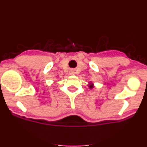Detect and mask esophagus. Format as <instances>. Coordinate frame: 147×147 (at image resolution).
<instances>
[{
    "label": "esophagus",
    "instance_id": "esophagus-1",
    "mask_svg": "<svg viewBox=\"0 0 147 147\" xmlns=\"http://www.w3.org/2000/svg\"><path fill=\"white\" fill-rule=\"evenodd\" d=\"M70 75H75V72H74V70H70Z\"/></svg>",
    "mask_w": 147,
    "mask_h": 147
}]
</instances>
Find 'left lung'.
I'll list each match as a JSON object with an SVG mask.
<instances>
[{"label":"left lung","instance_id":"1","mask_svg":"<svg viewBox=\"0 0 147 147\" xmlns=\"http://www.w3.org/2000/svg\"><path fill=\"white\" fill-rule=\"evenodd\" d=\"M88 86L89 88L92 89V88H93V87H94V84L92 83V82H89V83H88Z\"/></svg>","mask_w":147,"mask_h":147}]
</instances>
